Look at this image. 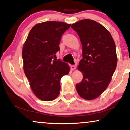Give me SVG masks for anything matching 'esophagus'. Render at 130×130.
<instances>
[{"label": "esophagus", "mask_w": 130, "mask_h": 130, "mask_svg": "<svg viewBox=\"0 0 130 130\" xmlns=\"http://www.w3.org/2000/svg\"><path fill=\"white\" fill-rule=\"evenodd\" d=\"M71 68L72 70H74V69H76V66L75 65H71Z\"/></svg>", "instance_id": "34e87169"}]
</instances>
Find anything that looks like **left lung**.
Returning <instances> with one entry per match:
<instances>
[{
    "mask_svg": "<svg viewBox=\"0 0 130 130\" xmlns=\"http://www.w3.org/2000/svg\"><path fill=\"white\" fill-rule=\"evenodd\" d=\"M71 28L79 36L83 46V58L78 68L83 78L76 85V91L84 99H95L105 90L116 70V45L110 33L96 21L81 20Z\"/></svg>",
    "mask_w": 130,
    "mask_h": 130,
    "instance_id": "8db88e82",
    "label": "left lung"
}]
</instances>
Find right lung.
Returning <instances> with one entry per match:
<instances>
[{
  "mask_svg": "<svg viewBox=\"0 0 130 130\" xmlns=\"http://www.w3.org/2000/svg\"><path fill=\"white\" fill-rule=\"evenodd\" d=\"M71 25L62 22L38 23L29 32L22 49L23 69L34 94L40 100L50 101L59 95L61 78L69 67L56 59L62 35Z\"/></svg>",
  "mask_w": 130,
  "mask_h": 130,
  "instance_id": "1",
  "label": "right lung"
}]
</instances>
